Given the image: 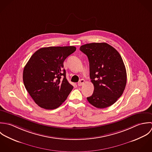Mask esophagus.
Listing matches in <instances>:
<instances>
[{
  "mask_svg": "<svg viewBox=\"0 0 152 152\" xmlns=\"http://www.w3.org/2000/svg\"><path fill=\"white\" fill-rule=\"evenodd\" d=\"M84 83H85V80L84 79H80V81L78 82L77 85H78L79 86H81L84 84Z\"/></svg>",
  "mask_w": 152,
  "mask_h": 152,
  "instance_id": "1",
  "label": "esophagus"
}]
</instances>
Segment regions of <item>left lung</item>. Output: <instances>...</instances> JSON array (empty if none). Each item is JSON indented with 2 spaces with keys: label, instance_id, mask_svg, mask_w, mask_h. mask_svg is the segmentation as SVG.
Wrapping results in <instances>:
<instances>
[{
  "label": "left lung",
  "instance_id": "1",
  "mask_svg": "<svg viewBox=\"0 0 152 152\" xmlns=\"http://www.w3.org/2000/svg\"><path fill=\"white\" fill-rule=\"evenodd\" d=\"M80 50L88 58L90 78L94 85L92 95L87 97L88 102L99 109L110 106L122 95L127 82L121 55L106 43L86 44Z\"/></svg>",
  "mask_w": 152,
  "mask_h": 152
}]
</instances>
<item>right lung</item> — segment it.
I'll return each mask as SVG.
<instances>
[{
    "label": "right lung",
    "instance_id": "add662e5",
    "mask_svg": "<svg viewBox=\"0 0 152 152\" xmlns=\"http://www.w3.org/2000/svg\"><path fill=\"white\" fill-rule=\"evenodd\" d=\"M76 50L73 46L42 48L26 63L23 72L24 85L40 107L58 108L72 91L73 86L66 79L63 62Z\"/></svg>",
    "mask_w": 152,
    "mask_h": 152
}]
</instances>
